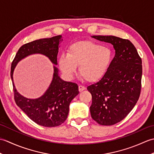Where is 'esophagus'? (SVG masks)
Returning <instances> with one entry per match:
<instances>
[{
    "mask_svg": "<svg viewBox=\"0 0 154 154\" xmlns=\"http://www.w3.org/2000/svg\"><path fill=\"white\" fill-rule=\"evenodd\" d=\"M85 89H86V88L84 86H82V85H79V92H82L83 91L85 90Z\"/></svg>",
    "mask_w": 154,
    "mask_h": 154,
    "instance_id": "34e87169",
    "label": "esophagus"
}]
</instances>
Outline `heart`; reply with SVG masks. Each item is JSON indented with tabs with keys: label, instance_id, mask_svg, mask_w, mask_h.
<instances>
[{
	"label": "heart",
	"instance_id": "b5f03b06",
	"mask_svg": "<svg viewBox=\"0 0 154 154\" xmlns=\"http://www.w3.org/2000/svg\"><path fill=\"white\" fill-rule=\"evenodd\" d=\"M112 60V51L107 46L90 40L79 41L69 45L67 54L58 57L61 71L71 77L79 66V73L89 83H95L105 76Z\"/></svg>",
	"mask_w": 154,
	"mask_h": 154
}]
</instances>
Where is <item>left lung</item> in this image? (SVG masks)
Wrapping results in <instances>:
<instances>
[{
  "label": "left lung",
  "instance_id": "obj_1",
  "mask_svg": "<svg viewBox=\"0 0 154 154\" xmlns=\"http://www.w3.org/2000/svg\"><path fill=\"white\" fill-rule=\"evenodd\" d=\"M91 37L111 44L115 50V56L105 76L87 87L92 95V119L100 125H113L130 112L139 99L142 60L128 40L113 35Z\"/></svg>",
  "mask_w": 154,
  "mask_h": 154
}]
</instances>
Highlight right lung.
I'll use <instances>...</instances> for the list:
<instances>
[{
	"instance_id": "add662e5",
	"label": "right lung",
	"mask_w": 154,
	"mask_h": 154,
	"mask_svg": "<svg viewBox=\"0 0 154 154\" xmlns=\"http://www.w3.org/2000/svg\"><path fill=\"white\" fill-rule=\"evenodd\" d=\"M62 41V35H59L29 42L20 48L12 63L11 77L16 104L32 120L45 127H55L63 123L69 114L70 103L79 94L77 85L61 79L55 66L57 65L58 50ZM33 54L45 55L55 65L52 82L43 95L37 99H28L16 90L13 74L19 61Z\"/></svg>"
}]
</instances>
